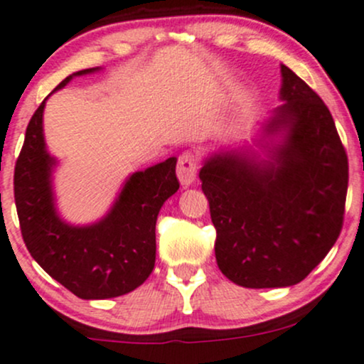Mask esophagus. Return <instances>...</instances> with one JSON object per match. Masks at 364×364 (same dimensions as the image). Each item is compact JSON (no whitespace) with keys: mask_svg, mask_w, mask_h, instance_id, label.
Wrapping results in <instances>:
<instances>
[{"mask_svg":"<svg viewBox=\"0 0 364 364\" xmlns=\"http://www.w3.org/2000/svg\"><path fill=\"white\" fill-rule=\"evenodd\" d=\"M198 171V157L193 151H185V154L179 155L178 159V167H176V173H178L179 181L181 185L188 186L195 181Z\"/></svg>","mask_w":364,"mask_h":364,"instance_id":"obj_1","label":"esophagus"}]
</instances>
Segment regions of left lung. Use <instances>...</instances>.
<instances>
[{
	"instance_id": "8db88e82",
	"label": "left lung",
	"mask_w": 364,
	"mask_h": 364,
	"mask_svg": "<svg viewBox=\"0 0 364 364\" xmlns=\"http://www.w3.org/2000/svg\"><path fill=\"white\" fill-rule=\"evenodd\" d=\"M282 105L264 126L282 141L267 161L214 154L200 169L215 228V261L247 289L302 282L337 242L344 223L349 164L328 107L282 65Z\"/></svg>"
}]
</instances>
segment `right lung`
I'll list each match as a JSON object with an SVG mask.
<instances>
[{
	"label": "right lung",
	"mask_w": 364,
	"mask_h": 364,
	"mask_svg": "<svg viewBox=\"0 0 364 364\" xmlns=\"http://www.w3.org/2000/svg\"><path fill=\"white\" fill-rule=\"evenodd\" d=\"M79 70L63 79L55 91ZM45 102L31 117L15 164V205L27 250L51 278L77 297L112 299L138 289L155 266V223L179 188L176 157L131 174L110 213L90 226H72L57 213L51 186L55 162L43 134Z\"/></svg>",
	"instance_id": "add662e5"
}]
</instances>
